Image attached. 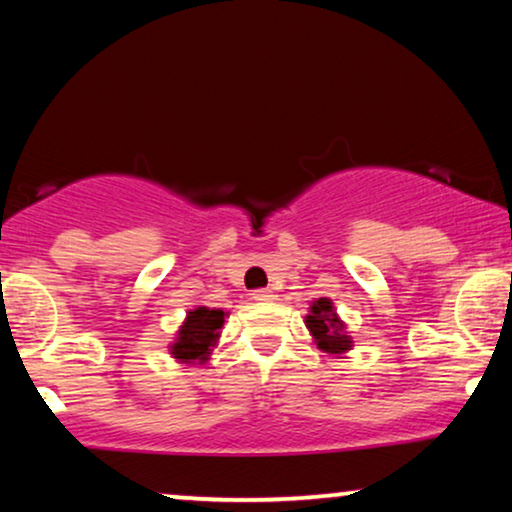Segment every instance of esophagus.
I'll list each match as a JSON object with an SVG mask.
<instances>
[{"mask_svg":"<svg viewBox=\"0 0 512 512\" xmlns=\"http://www.w3.org/2000/svg\"><path fill=\"white\" fill-rule=\"evenodd\" d=\"M251 298L261 300V303H263V300H272V291L270 289H256L254 293H251Z\"/></svg>","mask_w":512,"mask_h":512,"instance_id":"1","label":"esophagus"}]
</instances>
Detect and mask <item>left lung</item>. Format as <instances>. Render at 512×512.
I'll return each instance as SVG.
<instances>
[{
	"label": "left lung",
	"instance_id": "8db88e82",
	"mask_svg": "<svg viewBox=\"0 0 512 512\" xmlns=\"http://www.w3.org/2000/svg\"><path fill=\"white\" fill-rule=\"evenodd\" d=\"M305 324L310 328L312 338L321 352L345 354L347 349H352V338L345 333V324L338 319L333 303L328 298L314 300L310 314L305 317Z\"/></svg>",
	"mask_w": 512,
	"mask_h": 512
}]
</instances>
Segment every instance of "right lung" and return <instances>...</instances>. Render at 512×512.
<instances>
[{"mask_svg": "<svg viewBox=\"0 0 512 512\" xmlns=\"http://www.w3.org/2000/svg\"><path fill=\"white\" fill-rule=\"evenodd\" d=\"M226 321V312L223 310H209V307H195L188 312L184 326L179 328L177 342L170 347L174 359L181 363H195L207 361L209 352L219 340V331Z\"/></svg>", "mask_w": 512, "mask_h": 512, "instance_id": "1", "label": "right lung"}]
</instances>
